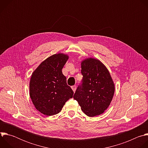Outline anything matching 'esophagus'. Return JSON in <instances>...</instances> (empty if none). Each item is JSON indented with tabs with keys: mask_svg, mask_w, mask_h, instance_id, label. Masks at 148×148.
Listing matches in <instances>:
<instances>
[{
	"mask_svg": "<svg viewBox=\"0 0 148 148\" xmlns=\"http://www.w3.org/2000/svg\"><path fill=\"white\" fill-rule=\"evenodd\" d=\"M71 88H72L73 91L74 92H75V90H76V86H73L71 87Z\"/></svg>",
	"mask_w": 148,
	"mask_h": 148,
	"instance_id": "esophagus-1",
	"label": "esophagus"
}]
</instances>
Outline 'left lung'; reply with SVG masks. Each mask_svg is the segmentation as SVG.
Here are the masks:
<instances>
[{
  "label": "left lung",
  "instance_id": "left-lung-1",
  "mask_svg": "<svg viewBox=\"0 0 148 148\" xmlns=\"http://www.w3.org/2000/svg\"><path fill=\"white\" fill-rule=\"evenodd\" d=\"M81 67L82 84L78 87L73 98L88 116L102 114L112 100L115 92L114 81L106 66L97 58L82 60Z\"/></svg>",
  "mask_w": 148,
  "mask_h": 148
}]
</instances>
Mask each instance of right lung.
<instances>
[{"instance_id":"right-lung-1","label":"right lung","mask_w":148,"mask_h":148,"mask_svg":"<svg viewBox=\"0 0 148 148\" xmlns=\"http://www.w3.org/2000/svg\"><path fill=\"white\" fill-rule=\"evenodd\" d=\"M69 58L67 54L57 53L42 61L33 72L29 94L37 110L47 116L59 113L74 92L67 84L62 69Z\"/></svg>"}]
</instances>
